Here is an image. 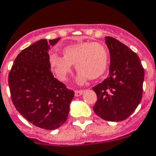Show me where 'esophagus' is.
<instances>
[{"instance_id":"34e87169","label":"esophagus","mask_w":156,"mask_h":156,"mask_svg":"<svg viewBox=\"0 0 156 156\" xmlns=\"http://www.w3.org/2000/svg\"><path fill=\"white\" fill-rule=\"evenodd\" d=\"M83 93H84V90H76L75 91V95L78 97V96L81 95Z\"/></svg>"}]
</instances>
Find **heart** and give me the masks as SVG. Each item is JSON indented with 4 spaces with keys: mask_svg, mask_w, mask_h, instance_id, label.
I'll return each instance as SVG.
<instances>
[{
    "mask_svg": "<svg viewBox=\"0 0 156 156\" xmlns=\"http://www.w3.org/2000/svg\"><path fill=\"white\" fill-rule=\"evenodd\" d=\"M64 57L57 53L48 56L49 66L57 79L65 81L72 71L73 64L78 72L76 80L82 84L88 79H98L105 73L108 62L107 48L90 41L74 43L63 48Z\"/></svg>",
    "mask_w": 156,
    "mask_h": 156,
    "instance_id": "heart-1",
    "label": "heart"
}]
</instances>
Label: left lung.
<instances>
[{"instance_id":"1","label":"left lung","mask_w":156,"mask_h":156,"mask_svg":"<svg viewBox=\"0 0 156 156\" xmlns=\"http://www.w3.org/2000/svg\"><path fill=\"white\" fill-rule=\"evenodd\" d=\"M105 43L110 54L109 75L93 87L98 99L93 109L104 120L123 121L141 100L145 72L137 54L128 47L112 37H105Z\"/></svg>"}]
</instances>
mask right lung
<instances>
[{
	"instance_id": "1",
	"label": "right lung",
	"mask_w": 156,
	"mask_h": 156,
	"mask_svg": "<svg viewBox=\"0 0 156 156\" xmlns=\"http://www.w3.org/2000/svg\"><path fill=\"white\" fill-rule=\"evenodd\" d=\"M60 38L33 43L16 57L8 82L19 113L34 126L46 130L61 127L68 117L74 91L53 76L48 50Z\"/></svg>"
}]
</instances>
